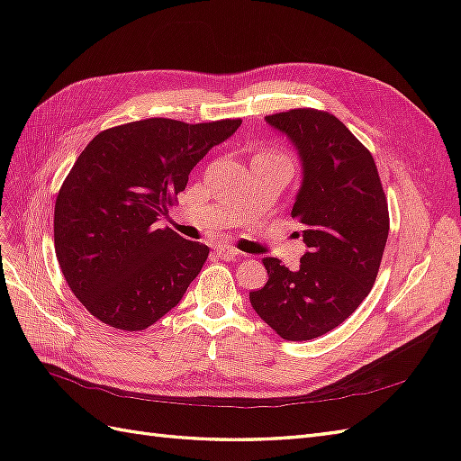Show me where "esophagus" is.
Instances as JSON below:
<instances>
[{
	"label": "esophagus",
	"instance_id": "esophagus-1",
	"mask_svg": "<svg viewBox=\"0 0 461 461\" xmlns=\"http://www.w3.org/2000/svg\"><path fill=\"white\" fill-rule=\"evenodd\" d=\"M215 252L219 254V258L227 259V261H230V259H234L236 256H239V249L229 246V244H219V246H215Z\"/></svg>",
	"mask_w": 461,
	"mask_h": 461
}]
</instances>
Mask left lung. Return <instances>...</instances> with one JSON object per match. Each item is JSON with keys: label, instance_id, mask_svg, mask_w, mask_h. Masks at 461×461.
<instances>
[{"label": "left lung", "instance_id": "obj_1", "mask_svg": "<svg viewBox=\"0 0 461 461\" xmlns=\"http://www.w3.org/2000/svg\"><path fill=\"white\" fill-rule=\"evenodd\" d=\"M302 161L292 217L308 252L290 271L263 258L269 281L249 292L256 313L285 340H312L339 327L367 298L388 239V203L371 151L327 111L300 107L265 117Z\"/></svg>", "mask_w": 461, "mask_h": 461}]
</instances>
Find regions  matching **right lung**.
<instances>
[{"label": "right lung", "mask_w": 461, "mask_h": 461, "mask_svg": "<svg viewBox=\"0 0 461 461\" xmlns=\"http://www.w3.org/2000/svg\"><path fill=\"white\" fill-rule=\"evenodd\" d=\"M240 124L151 117L102 131L80 153L55 200L53 240L68 288L95 319L144 330L183 300L209 248L153 222Z\"/></svg>", "instance_id": "1"}]
</instances>
